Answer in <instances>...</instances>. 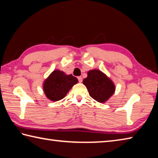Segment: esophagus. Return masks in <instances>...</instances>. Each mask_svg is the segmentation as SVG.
Returning <instances> with one entry per match:
<instances>
[{
  "mask_svg": "<svg viewBox=\"0 0 158 158\" xmlns=\"http://www.w3.org/2000/svg\"><path fill=\"white\" fill-rule=\"evenodd\" d=\"M77 79H78L79 82H82V77L81 76H78L77 77Z\"/></svg>",
  "mask_w": 158,
  "mask_h": 158,
  "instance_id": "obj_1",
  "label": "esophagus"
}]
</instances>
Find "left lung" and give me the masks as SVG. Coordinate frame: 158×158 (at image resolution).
Wrapping results in <instances>:
<instances>
[{
  "label": "left lung",
  "mask_w": 158,
  "mask_h": 158,
  "mask_svg": "<svg viewBox=\"0 0 158 158\" xmlns=\"http://www.w3.org/2000/svg\"><path fill=\"white\" fill-rule=\"evenodd\" d=\"M89 96L101 103H106L115 92V85L106 73L98 69L87 72V77L83 80Z\"/></svg>",
  "instance_id": "obj_1"
}]
</instances>
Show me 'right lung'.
Here are the masks:
<instances>
[{"label":"right lung","mask_w":158,"mask_h":158,"mask_svg":"<svg viewBox=\"0 0 158 158\" xmlns=\"http://www.w3.org/2000/svg\"><path fill=\"white\" fill-rule=\"evenodd\" d=\"M77 82V79L71 74L67 75L62 71L55 69L44 81L43 90L47 98L53 102L58 101L64 98Z\"/></svg>","instance_id":"1"}]
</instances>
